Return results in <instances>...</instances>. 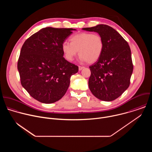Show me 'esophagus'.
<instances>
[{"label": "esophagus", "mask_w": 152, "mask_h": 152, "mask_svg": "<svg viewBox=\"0 0 152 152\" xmlns=\"http://www.w3.org/2000/svg\"><path fill=\"white\" fill-rule=\"evenodd\" d=\"M83 69H84V67H82V66H79V70H82Z\"/></svg>", "instance_id": "obj_1"}]
</instances>
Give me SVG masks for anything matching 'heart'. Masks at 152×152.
<instances>
[{
	"label": "heart",
	"mask_w": 152,
	"mask_h": 152,
	"mask_svg": "<svg viewBox=\"0 0 152 152\" xmlns=\"http://www.w3.org/2000/svg\"><path fill=\"white\" fill-rule=\"evenodd\" d=\"M103 48L102 37L90 32L75 34L71 37L70 42L64 41L62 44V50L69 61H72L79 51L80 61L95 62L102 55Z\"/></svg>",
	"instance_id": "1"
}]
</instances>
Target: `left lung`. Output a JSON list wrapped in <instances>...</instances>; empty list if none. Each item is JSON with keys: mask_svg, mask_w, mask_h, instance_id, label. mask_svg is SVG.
I'll return each mask as SVG.
<instances>
[{"mask_svg": "<svg viewBox=\"0 0 152 152\" xmlns=\"http://www.w3.org/2000/svg\"><path fill=\"white\" fill-rule=\"evenodd\" d=\"M82 29L98 33L104 43L102 55L90 66L89 88L97 99L113 101L120 97L130 85L133 72L131 49L123 37L110 26L98 25Z\"/></svg>", "mask_w": 152, "mask_h": 152, "instance_id": "left-lung-1", "label": "left lung"}]
</instances>
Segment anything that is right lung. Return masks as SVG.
I'll list each match as a JSON object with an SVG mask.
<instances>
[{"mask_svg":"<svg viewBox=\"0 0 152 152\" xmlns=\"http://www.w3.org/2000/svg\"><path fill=\"white\" fill-rule=\"evenodd\" d=\"M72 28H42L28 38L17 63L21 83L37 100L52 103L67 92L72 75L79 68L63 57V42Z\"/></svg>","mask_w":152,"mask_h":152,"instance_id":"add662e5","label":"right lung"}]
</instances>
